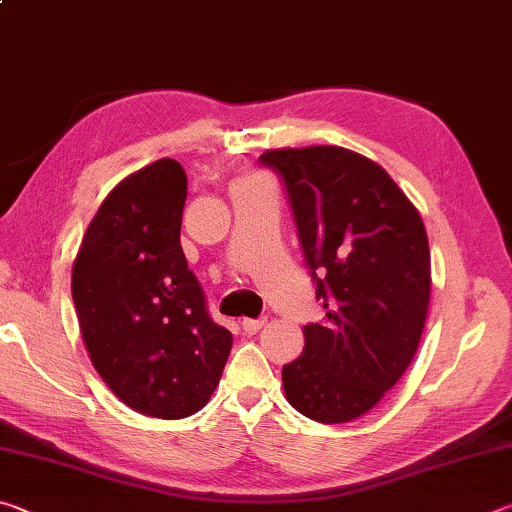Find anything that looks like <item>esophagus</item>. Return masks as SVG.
<instances>
[{"label": "esophagus", "instance_id": "esophagus-1", "mask_svg": "<svg viewBox=\"0 0 512 512\" xmlns=\"http://www.w3.org/2000/svg\"><path fill=\"white\" fill-rule=\"evenodd\" d=\"M264 325H266V318H246L244 323H241V327H244L246 334H257Z\"/></svg>", "mask_w": 512, "mask_h": 512}]
</instances>
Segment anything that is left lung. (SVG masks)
<instances>
[{"label": "left lung", "instance_id": "left-lung-1", "mask_svg": "<svg viewBox=\"0 0 512 512\" xmlns=\"http://www.w3.org/2000/svg\"><path fill=\"white\" fill-rule=\"evenodd\" d=\"M325 318L282 368L293 409L323 424L361 418L411 366L427 320V230L395 180L343 146L273 149Z\"/></svg>", "mask_w": 512, "mask_h": 512}]
</instances>
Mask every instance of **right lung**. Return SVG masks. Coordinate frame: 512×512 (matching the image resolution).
I'll list each match as a JSON object with an SVG mask.
<instances>
[{"label": "right lung", "mask_w": 512, "mask_h": 512, "mask_svg": "<svg viewBox=\"0 0 512 512\" xmlns=\"http://www.w3.org/2000/svg\"><path fill=\"white\" fill-rule=\"evenodd\" d=\"M185 198V169L171 158L126 176L94 214L72 268L94 368L121 402L162 420L203 409L232 348L180 246Z\"/></svg>", "instance_id": "add662e5"}]
</instances>
